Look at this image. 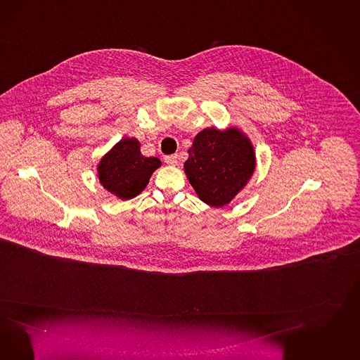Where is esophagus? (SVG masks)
Instances as JSON below:
<instances>
[{
	"label": "esophagus",
	"instance_id": "34e87169",
	"mask_svg": "<svg viewBox=\"0 0 360 360\" xmlns=\"http://www.w3.org/2000/svg\"><path fill=\"white\" fill-rule=\"evenodd\" d=\"M165 162L167 163V165H176L178 163V154H172V155H166L165 157Z\"/></svg>",
	"mask_w": 360,
	"mask_h": 360
}]
</instances>
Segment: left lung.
<instances>
[{"label": "left lung", "instance_id": "left-lung-1", "mask_svg": "<svg viewBox=\"0 0 360 360\" xmlns=\"http://www.w3.org/2000/svg\"><path fill=\"white\" fill-rule=\"evenodd\" d=\"M255 169V154L239 130H202L194 138L185 173L205 203L221 207L248 184Z\"/></svg>", "mask_w": 360, "mask_h": 360}]
</instances>
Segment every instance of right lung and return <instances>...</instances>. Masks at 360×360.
<instances>
[{"label": "right lung", "mask_w": 360, "mask_h": 360, "mask_svg": "<svg viewBox=\"0 0 360 360\" xmlns=\"http://www.w3.org/2000/svg\"><path fill=\"white\" fill-rule=\"evenodd\" d=\"M139 148L136 138H124L99 162V182L118 198H134L161 166L158 158L143 157Z\"/></svg>", "instance_id": "right-lung-1"}]
</instances>
